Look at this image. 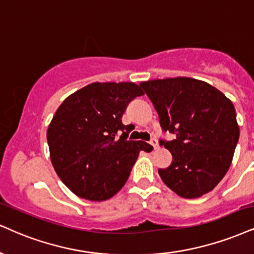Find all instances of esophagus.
<instances>
[{
    "label": "esophagus",
    "mask_w": 254,
    "mask_h": 254,
    "mask_svg": "<svg viewBox=\"0 0 254 254\" xmlns=\"http://www.w3.org/2000/svg\"><path fill=\"white\" fill-rule=\"evenodd\" d=\"M149 142H151V145H152L153 147H154V149H156V148H158V147H159V145H158V140H156L155 137H152L151 141H149Z\"/></svg>",
    "instance_id": "esophagus-1"
}]
</instances>
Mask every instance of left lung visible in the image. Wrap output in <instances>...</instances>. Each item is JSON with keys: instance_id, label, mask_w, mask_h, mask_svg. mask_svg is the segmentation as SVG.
<instances>
[{"instance_id": "1", "label": "left lung", "mask_w": 254, "mask_h": 254, "mask_svg": "<svg viewBox=\"0 0 254 254\" xmlns=\"http://www.w3.org/2000/svg\"><path fill=\"white\" fill-rule=\"evenodd\" d=\"M140 86L158 112L164 132L175 134L161 143L173 160L159 175L186 199L199 198L220 183L232 162L239 126L232 101L220 90L190 77L151 80Z\"/></svg>"}]
</instances>
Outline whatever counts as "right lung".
<instances>
[{
    "label": "right lung",
    "mask_w": 254,
    "mask_h": 254,
    "mask_svg": "<svg viewBox=\"0 0 254 254\" xmlns=\"http://www.w3.org/2000/svg\"><path fill=\"white\" fill-rule=\"evenodd\" d=\"M143 95L133 82H94L71 94L47 130L53 167L80 198L103 201L120 190L145 141L127 140L130 125L121 118L128 103Z\"/></svg>",
    "instance_id": "right-lung-1"
}]
</instances>
